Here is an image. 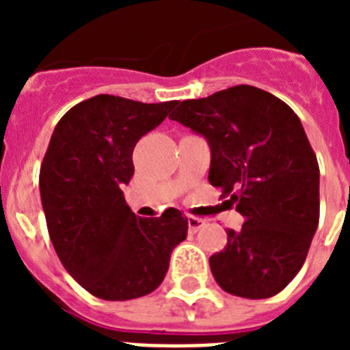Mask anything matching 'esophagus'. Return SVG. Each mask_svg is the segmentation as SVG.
<instances>
[{
	"label": "esophagus",
	"instance_id": "obj_1",
	"mask_svg": "<svg viewBox=\"0 0 350 350\" xmlns=\"http://www.w3.org/2000/svg\"><path fill=\"white\" fill-rule=\"evenodd\" d=\"M187 224H189L191 233H196L198 230H202L203 226H205V219L196 217V215H189V217H187Z\"/></svg>",
	"mask_w": 350,
	"mask_h": 350
}]
</instances>
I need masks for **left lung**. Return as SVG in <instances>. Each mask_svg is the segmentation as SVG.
<instances>
[{"label": "left lung", "instance_id": "left-lung-1", "mask_svg": "<svg viewBox=\"0 0 350 350\" xmlns=\"http://www.w3.org/2000/svg\"><path fill=\"white\" fill-rule=\"evenodd\" d=\"M170 117L208 140V182L245 219L210 256L213 279L234 296H275L301 270L319 224V165L298 116L270 92L234 85Z\"/></svg>", "mask_w": 350, "mask_h": 350}]
</instances>
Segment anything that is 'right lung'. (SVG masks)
I'll use <instances>...</instances> for the list:
<instances>
[{
  "label": "right lung",
  "instance_id": "right-lung-1",
  "mask_svg": "<svg viewBox=\"0 0 350 350\" xmlns=\"http://www.w3.org/2000/svg\"><path fill=\"white\" fill-rule=\"evenodd\" d=\"M177 103L98 94L70 108L52 133L40 168L49 237L68 273L96 298L124 301L152 293L187 237L180 210L137 217L122 194L135 173V145Z\"/></svg>",
  "mask_w": 350,
  "mask_h": 350
}]
</instances>
